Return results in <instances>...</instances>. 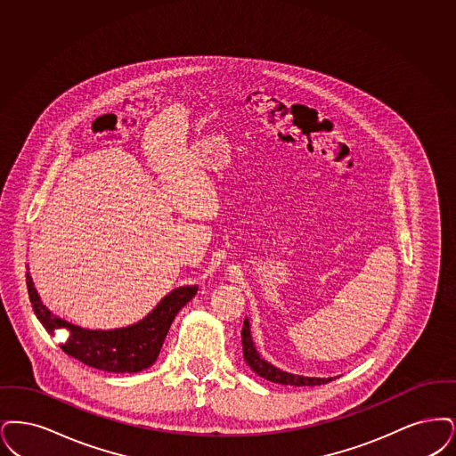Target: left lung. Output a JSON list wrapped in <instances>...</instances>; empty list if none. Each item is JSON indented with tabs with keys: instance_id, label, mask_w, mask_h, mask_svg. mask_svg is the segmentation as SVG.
I'll use <instances>...</instances> for the list:
<instances>
[{
	"instance_id": "obj_1",
	"label": "left lung",
	"mask_w": 456,
	"mask_h": 456,
	"mask_svg": "<svg viewBox=\"0 0 456 456\" xmlns=\"http://www.w3.org/2000/svg\"><path fill=\"white\" fill-rule=\"evenodd\" d=\"M241 346H243V357L245 362L252 368V371H256L258 377L265 378L273 383L279 385H291V387H315V385H323L332 381L334 378H314L303 377V375H293L288 371H282L276 368L274 364H271L269 361H265L260 356V353L252 340V332H250V322L248 318H245L243 322V329H241Z\"/></svg>"
}]
</instances>
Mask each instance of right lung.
<instances>
[{"mask_svg":"<svg viewBox=\"0 0 456 456\" xmlns=\"http://www.w3.org/2000/svg\"><path fill=\"white\" fill-rule=\"evenodd\" d=\"M27 288L36 317L44 329L51 336H56L58 330L66 332L61 349L83 364L107 373H139L153 366L174 318L198 293V286H180L161 297L159 305L136 323L110 330H92L54 315L42 303L28 267Z\"/></svg>","mask_w":456,"mask_h":456,"instance_id":"right-lung-1","label":"right lung"}]
</instances>
